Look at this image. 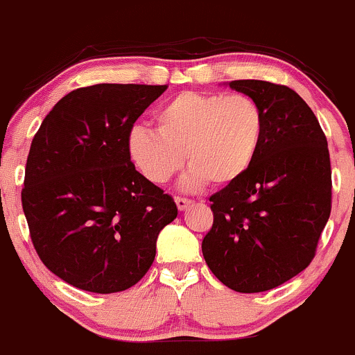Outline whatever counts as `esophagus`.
Returning <instances> with one entry per match:
<instances>
[{
    "label": "esophagus",
    "mask_w": 355,
    "mask_h": 355,
    "mask_svg": "<svg viewBox=\"0 0 355 355\" xmlns=\"http://www.w3.org/2000/svg\"><path fill=\"white\" fill-rule=\"evenodd\" d=\"M175 204H177L178 210H184V209L189 207L190 204H192V200H190V198H187V197H175Z\"/></svg>",
    "instance_id": "1"
}]
</instances>
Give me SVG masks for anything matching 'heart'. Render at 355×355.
Returning a JSON list of instances; mask_svg holds the SVG:
<instances>
[{
  "label": "heart",
  "instance_id": "heart-1",
  "mask_svg": "<svg viewBox=\"0 0 355 355\" xmlns=\"http://www.w3.org/2000/svg\"><path fill=\"white\" fill-rule=\"evenodd\" d=\"M263 136V109L252 97L185 91L158 109L157 131H131L128 153L151 184H166L187 158V187H225L251 168Z\"/></svg>",
  "mask_w": 355,
  "mask_h": 355
}]
</instances>
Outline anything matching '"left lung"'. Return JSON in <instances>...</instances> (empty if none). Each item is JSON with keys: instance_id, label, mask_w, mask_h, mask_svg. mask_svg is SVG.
<instances>
[{"instance_id": "1", "label": "left lung", "mask_w": 355, "mask_h": 355, "mask_svg": "<svg viewBox=\"0 0 355 355\" xmlns=\"http://www.w3.org/2000/svg\"><path fill=\"white\" fill-rule=\"evenodd\" d=\"M256 101L264 136L254 163L210 196L214 224L202 252L219 282L239 293L283 285L311 263L332 209L325 133L293 89L268 80H232Z\"/></svg>"}]
</instances>
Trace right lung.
<instances>
[{"label":"right lung","instance_id":"add662e5","mask_svg":"<svg viewBox=\"0 0 355 355\" xmlns=\"http://www.w3.org/2000/svg\"><path fill=\"white\" fill-rule=\"evenodd\" d=\"M168 85L96 84L69 92L38 128L21 205L42 263L92 293L131 288L178 210L128 153L136 119Z\"/></svg>","mask_w":355,"mask_h":355}]
</instances>
